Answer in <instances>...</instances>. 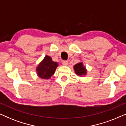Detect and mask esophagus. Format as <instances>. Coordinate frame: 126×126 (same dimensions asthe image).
Instances as JSON below:
<instances>
[{
    "instance_id": "obj_1",
    "label": "esophagus",
    "mask_w": 126,
    "mask_h": 126,
    "mask_svg": "<svg viewBox=\"0 0 126 126\" xmlns=\"http://www.w3.org/2000/svg\"><path fill=\"white\" fill-rule=\"evenodd\" d=\"M62 63H63V65H64V66H67V65H68V61H63Z\"/></svg>"
}]
</instances>
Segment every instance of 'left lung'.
<instances>
[{
  "label": "left lung",
  "mask_w": 126,
  "mask_h": 126,
  "mask_svg": "<svg viewBox=\"0 0 126 126\" xmlns=\"http://www.w3.org/2000/svg\"><path fill=\"white\" fill-rule=\"evenodd\" d=\"M73 69L76 74H77V76L82 77V76L87 75V69H86L85 66H84L83 63L81 62L74 65Z\"/></svg>",
  "instance_id": "left-lung-1"
}]
</instances>
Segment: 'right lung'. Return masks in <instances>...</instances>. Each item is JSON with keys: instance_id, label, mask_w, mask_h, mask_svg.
Masks as SVG:
<instances>
[{"instance_id": "1", "label": "right lung", "mask_w": 126, "mask_h": 126, "mask_svg": "<svg viewBox=\"0 0 126 126\" xmlns=\"http://www.w3.org/2000/svg\"><path fill=\"white\" fill-rule=\"evenodd\" d=\"M58 63L54 62L50 57L46 56L36 68L38 76L42 79H49L54 75Z\"/></svg>"}]
</instances>
